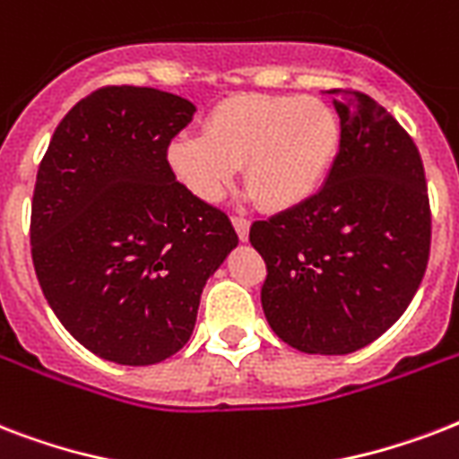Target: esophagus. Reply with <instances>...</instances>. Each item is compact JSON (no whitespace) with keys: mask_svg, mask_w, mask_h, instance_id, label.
Instances as JSON below:
<instances>
[{"mask_svg":"<svg viewBox=\"0 0 459 459\" xmlns=\"http://www.w3.org/2000/svg\"><path fill=\"white\" fill-rule=\"evenodd\" d=\"M230 221H233V229H236L238 238H240V240L245 243V240L250 238V221H247V219H243V216H233Z\"/></svg>","mask_w":459,"mask_h":459,"instance_id":"esophagus-1","label":"esophagus"}]
</instances>
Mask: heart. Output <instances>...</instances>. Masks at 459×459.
I'll return each mask as SVG.
<instances>
[{
	"label": "heart",
	"mask_w": 459,
	"mask_h": 459,
	"mask_svg": "<svg viewBox=\"0 0 459 459\" xmlns=\"http://www.w3.org/2000/svg\"><path fill=\"white\" fill-rule=\"evenodd\" d=\"M338 150L341 121L324 100L243 95L219 104L204 133L176 135L166 161L202 202L221 200L245 164L252 197L272 212H288L319 193Z\"/></svg>",
	"instance_id": "b5f03b06"
}]
</instances>
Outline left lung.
I'll use <instances>...</instances> for the list:
<instances>
[{"label":"left lung","instance_id":"left-lung-1","mask_svg":"<svg viewBox=\"0 0 459 459\" xmlns=\"http://www.w3.org/2000/svg\"><path fill=\"white\" fill-rule=\"evenodd\" d=\"M341 150L312 200L255 221L262 307L273 333L307 355H348L403 316L431 245L424 166L412 138L371 97L331 90Z\"/></svg>","mask_w":459,"mask_h":459}]
</instances>
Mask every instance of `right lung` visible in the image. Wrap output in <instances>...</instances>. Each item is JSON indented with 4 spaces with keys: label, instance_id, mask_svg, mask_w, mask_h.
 <instances>
[{
    "label": "right lung",
    "instance_id": "1",
    "mask_svg": "<svg viewBox=\"0 0 459 459\" xmlns=\"http://www.w3.org/2000/svg\"><path fill=\"white\" fill-rule=\"evenodd\" d=\"M195 111L154 88L97 90L61 118L38 169L39 288L68 333L109 362L176 355L202 288L238 247L229 216L187 193L166 161Z\"/></svg>",
    "mask_w": 459,
    "mask_h": 459
}]
</instances>
